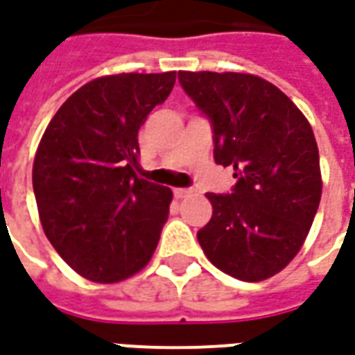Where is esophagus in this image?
<instances>
[{
	"mask_svg": "<svg viewBox=\"0 0 355 355\" xmlns=\"http://www.w3.org/2000/svg\"><path fill=\"white\" fill-rule=\"evenodd\" d=\"M173 194H175L177 200H184V198H190V196L194 194V190L192 188H175Z\"/></svg>",
	"mask_w": 355,
	"mask_h": 355,
	"instance_id": "obj_1",
	"label": "esophagus"
}]
</instances>
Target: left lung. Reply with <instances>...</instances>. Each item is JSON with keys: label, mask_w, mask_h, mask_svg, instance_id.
<instances>
[{"label": "left lung", "mask_w": 355, "mask_h": 355, "mask_svg": "<svg viewBox=\"0 0 355 355\" xmlns=\"http://www.w3.org/2000/svg\"><path fill=\"white\" fill-rule=\"evenodd\" d=\"M209 119L213 157L232 167L230 194H205L209 223L198 230L203 254L238 281H265L294 259L321 202L315 136L286 94L244 73H178Z\"/></svg>", "instance_id": "8db88e82"}]
</instances>
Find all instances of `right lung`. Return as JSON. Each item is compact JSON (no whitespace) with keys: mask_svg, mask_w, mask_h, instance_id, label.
I'll return each instance as SVG.
<instances>
[{"mask_svg":"<svg viewBox=\"0 0 355 355\" xmlns=\"http://www.w3.org/2000/svg\"><path fill=\"white\" fill-rule=\"evenodd\" d=\"M175 80V71L96 78L42 136L32 167L40 220L57 254L88 281H125L157 248L173 192L138 177V130Z\"/></svg>","mask_w":355,"mask_h":355,"instance_id":"obj_1","label":"right lung"}]
</instances>
